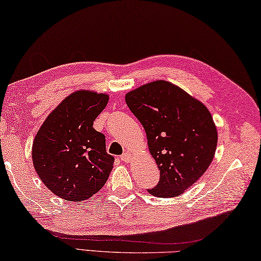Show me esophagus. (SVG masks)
<instances>
[{
	"label": "esophagus",
	"instance_id": "34e87169",
	"mask_svg": "<svg viewBox=\"0 0 261 261\" xmlns=\"http://www.w3.org/2000/svg\"><path fill=\"white\" fill-rule=\"evenodd\" d=\"M121 161L122 162H124V163H127V162H130V160H131V156H130V154L129 153H124V154H122L121 155Z\"/></svg>",
	"mask_w": 261,
	"mask_h": 261
}]
</instances>
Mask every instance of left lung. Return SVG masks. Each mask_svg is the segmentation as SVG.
Here are the masks:
<instances>
[{"mask_svg":"<svg viewBox=\"0 0 261 261\" xmlns=\"http://www.w3.org/2000/svg\"><path fill=\"white\" fill-rule=\"evenodd\" d=\"M125 101L143 124L160 170L148 193L174 197L195 184L211 164L218 134L207 108L167 81H154L127 92Z\"/></svg>","mask_w":261,"mask_h":261,"instance_id":"left-lung-1","label":"left lung"}]
</instances>
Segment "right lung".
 Returning <instances> with one entry per match:
<instances>
[{
  "instance_id": "add662e5",
  "label": "right lung",
  "mask_w": 261,
  "mask_h": 261,
  "mask_svg": "<svg viewBox=\"0 0 261 261\" xmlns=\"http://www.w3.org/2000/svg\"><path fill=\"white\" fill-rule=\"evenodd\" d=\"M107 102L105 93L80 90L65 98L37 131L33 164L45 186L63 200H88L107 181L114 156L107 154L105 135L93 129Z\"/></svg>"
}]
</instances>
